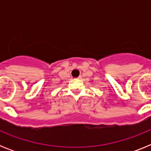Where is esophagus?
I'll list each match as a JSON object with an SVG mask.
<instances>
[{"label":"esophagus","mask_w":151,"mask_h":151,"mask_svg":"<svg viewBox=\"0 0 151 151\" xmlns=\"http://www.w3.org/2000/svg\"><path fill=\"white\" fill-rule=\"evenodd\" d=\"M82 78V76H78L77 78H78V79H81V78Z\"/></svg>","instance_id":"34e87169"}]
</instances>
